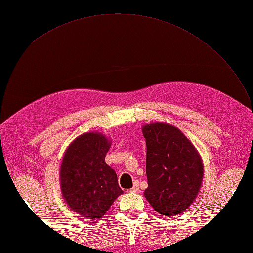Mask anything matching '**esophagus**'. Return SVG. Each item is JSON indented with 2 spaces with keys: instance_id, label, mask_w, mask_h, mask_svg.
<instances>
[{
  "instance_id": "1",
  "label": "esophagus",
  "mask_w": 253,
  "mask_h": 253,
  "mask_svg": "<svg viewBox=\"0 0 253 253\" xmlns=\"http://www.w3.org/2000/svg\"><path fill=\"white\" fill-rule=\"evenodd\" d=\"M129 191L130 192H137V191H139V182L138 181H135V184H133V187L131 188Z\"/></svg>"
}]
</instances>
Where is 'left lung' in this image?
I'll return each instance as SVG.
<instances>
[{
	"mask_svg": "<svg viewBox=\"0 0 253 253\" xmlns=\"http://www.w3.org/2000/svg\"><path fill=\"white\" fill-rule=\"evenodd\" d=\"M148 188L143 195L161 215L175 216L195 201L203 180L198 150L178 128L169 123L144 124Z\"/></svg>",
	"mask_w": 253,
	"mask_h": 253,
	"instance_id": "1",
	"label": "left lung"
}]
</instances>
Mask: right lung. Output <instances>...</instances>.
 <instances>
[{
  "instance_id": "obj_1",
  "label": "right lung",
  "mask_w": 253,
  "mask_h": 253,
  "mask_svg": "<svg viewBox=\"0 0 253 253\" xmlns=\"http://www.w3.org/2000/svg\"><path fill=\"white\" fill-rule=\"evenodd\" d=\"M111 140L98 131L78 136L67 147L60 169L64 200L82 217L98 219L124 191L115 170L105 163Z\"/></svg>"
}]
</instances>
